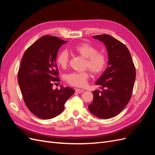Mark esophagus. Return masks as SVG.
Listing matches in <instances>:
<instances>
[{
	"label": "esophagus",
	"instance_id": "esophagus-1",
	"mask_svg": "<svg viewBox=\"0 0 155 155\" xmlns=\"http://www.w3.org/2000/svg\"><path fill=\"white\" fill-rule=\"evenodd\" d=\"M75 91H76L77 93H82L84 92V91L82 90V89H78V88H76V90H75Z\"/></svg>",
	"mask_w": 155,
	"mask_h": 155
}]
</instances>
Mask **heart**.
I'll list each match as a JSON object with an SVG mask.
<instances>
[{"mask_svg":"<svg viewBox=\"0 0 155 155\" xmlns=\"http://www.w3.org/2000/svg\"><path fill=\"white\" fill-rule=\"evenodd\" d=\"M73 50L86 58L85 68H88L95 74H100L104 71L107 63V55L104 52L97 51V48L87 43H81L74 46ZM56 61L59 67L64 68L67 67L69 61V54L67 50H62L58 54ZM90 76L88 71L82 72H73L67 76V81L70 85L83 87L86 85L87 81Z\"/></svg>","mask_w":155,"mask_h":155,"instance_id":"b5f03b06","label":"heart"}]
</instances>
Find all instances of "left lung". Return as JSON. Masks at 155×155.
I'll return each mask as SVG.
<instances>
[{
	"label": "left lung",
	"instance_id": "left-lung-1",
	"mask_svg": "<svg viewBox=\"0 0 155 155\" xmlns=\"http://www.w3.org/2000/svg\"><path fill=\"white\" fill-rule=\"evenodd\" d=\"M93 38L103 42L108 54V67L96 82L101 91L92 92L94 98L88 105L91 113L101 119L118 115L129 103L136 78L134 64L125 45L109 35Z\"/></svg>",
	"mask_w": 155,
	"mask_h": 155
}]
</instances>
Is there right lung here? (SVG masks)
<instances>
[{
	"label": "right lung",
	"instance_id": "add662e5",
	"mask_svg": "<svg viewBox=\"0 0 155 155\" xmlns=\"http://www.w3.org/2000/svg\"><path fill=\"white\" fill-rule=\"evenodd\" d=\"M67 41L45 35L32 44L25 52L18 72V83L25 103L30 111L41 119H51L63 111L64 104L74 93L70 87L57 84L56 58L61 46Z\"/></svg>",
	"mask_w": 155,
	"mask_h": 155
}]
</instances>
